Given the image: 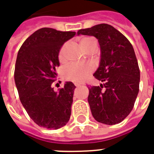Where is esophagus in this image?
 Masks as SVG:
<instances>
[{"label": "esophagus", "instance_id": "esophagus-1", "mask_svg": "<svg viewBox=\"0 0 154 154\" xmlns=\"http://www.w3.org/2000/svg\"><path fill=\"white\" fill-rule=\"evenodd\" d=\"M82 84H80V83H75V85L76 87H79V86H80Z\"/></svg>", "mask_w": 154, "mask_h": 154}]
</instances>
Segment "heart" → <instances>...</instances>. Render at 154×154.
Instances as JSON below:
<instances>
[{"mask_svg": "<svg viewBox=\"0 0 154 154\" xmlns=\"http://www.w3.org/2000/svg\"><path fill=\"white\" fill-rule=\"evenodd\" d=\"M96 42L92 38H84L80 40L81 48L87 51ZM66 44H64L59 51L58 57L59 60H62L64 59V53ZM93 71V66L90 64L82 63H72L67 66L64 71V76L66 79L75 82H82L87 78V76Z\"/></svg>", "mask_w": 154, "mask_h": 154, "instance_id": "1", "label": "heart"}]
</instances>
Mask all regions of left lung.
Segmentation results:
<instances>
[{"label":"left lung","mask_w":154,"mask_h":154,"mask_svg":"<svg viewBox=\"0 0 154 154\" xmlns=\"http://www.w3.org/2000/svg\"><path fill=\"white\" fill-rule=\"evenodd\" d=\"M77 33L94 36L101 48L100 65L94 76L103 85L88 87L92 115L103 124H118L131 113L140 90V72L134 48L122 32L106 23Z\"/></svg>","instance_id":"1"}]
</instances>
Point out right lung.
Segmentation results:
<instances>
[{
  "mask_svg": "<svg viewBox=\"0 0 154 154\" xmlns=\"http://www.w3.org/2000/svg\"><path fill=\"white\" fill-rule=\"evenodd\" d=\"M75 35V32L42 28L30 35L18 52L14 82L20 102L41 127L57 130L69 122L75 86L66 82L55 92L51 85L57 79L56 68L60 66V48Z\"/></svg>",
  "mask_w": 154,
  "mask_h": 154,
  "instance_id": "add662e5",
  "label": "right lung"
}]
</instances>
